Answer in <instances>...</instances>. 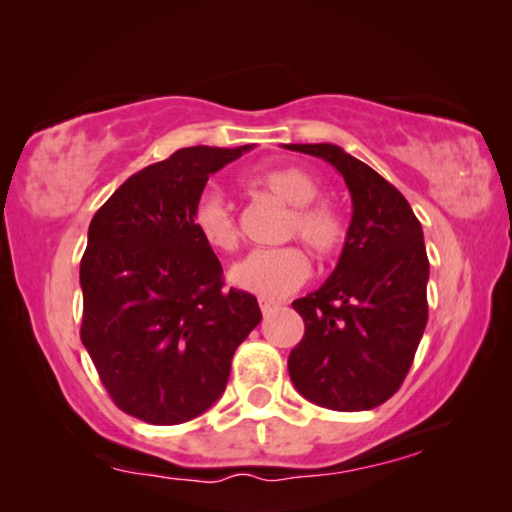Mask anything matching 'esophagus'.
<instances>
[{"label": "esophagus", "mask_w": 512, "mask_h": 512, "mask_svg": "<svg viewBox=\"0 0 512 512\" xmlns=\"http://www.w3.org/2000/svg\"><path fill=\"white\" fill-rule=\"evenodd\" d=\"M259 308H262L264 315H269V313L276 311L278 304H276V301H271V299H259Z\"/></svg>", "instance_id": "1"}]
</instances>
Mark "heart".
<instances>
[{"instance_id": "heart-1", "label": "heart", "mask_w": 512, "mask_h": 512, "mask_svg": "<svg viewBox=\"0 0 512 512\" xmlns=\"http://www.w3.org/2000/svg\"><path fill=\"white\" fill-rule=\"evenodd\" d=\"M259 190L290 206L285 239H299L318 257L336 253L343 243V222L322 197V185L301 167H271L250 178ZM192 227L208 248L232 253L239 246V222L218 192L206 190L192 206ZM311 276V264L299 248L255 250L229 271L232 285L262 299H280L299 290Z\"/></svg>"}]
</instances>
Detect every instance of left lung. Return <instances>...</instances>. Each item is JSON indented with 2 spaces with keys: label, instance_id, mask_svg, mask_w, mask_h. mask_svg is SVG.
Here are the masks:
<instances>
[{
  "label": "left lung",
  "instance_id": "8db88e82",
  "mask_svg": "<svg viewBox=\"0 0 512 512\" xmlns=\"http://www.w3.org/2000/svg\"><path fill=\"white\" fill-rule=\"evenodd\" d=\"M343 176L352 218L336 269L292 301L304 338L287 369L301 397L329 410H371L399 390L427 327L429 259L420 220L378 171L334 143H287Z\"/></svg>",
  "mask_w": 512,
  "mask_h": 512
}]
</instances>
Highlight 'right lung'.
<instances>
[{
    "label": "right lung",
    "mask_w": 512,
    "mask_h": 512,
    "mask_svg": "<svg viewBox=\"0 0 512 512\" xmlns=\"http://www.w3.org/2000/svg\"><path fill=\"white\" fill-rule=\"evenodd\" d=\"M250 148L176 150L129 176L90 222L81 341L115 406L148 424L206 413L262 320L253 294L222 287L220 259L192 227L208 176Z\"/></svg>",
    "instance_id": "obj_1"
}]
</instances>
